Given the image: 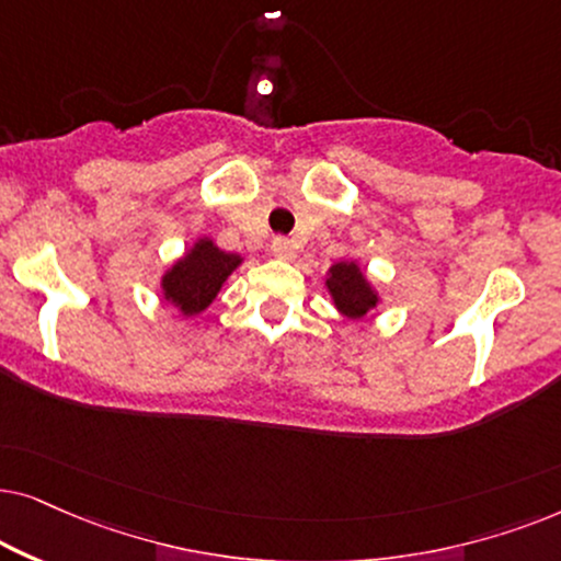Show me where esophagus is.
<instances>
[{"label": "esophagus", "mask_w": 561, "mask_h": 561, "mask_svg": "<svg viewBox=\"0 0 561 561\" xmlns=\"http://www.w3.org/2000/svg\"><path fill=\"white\" fill-rule=\"evenodd\" d=\"M272 253L276 259H285V261L295 259V243L285 236H276L272 241Z\"/></svg>", "instance_id": "34e87169"}]
</instances>
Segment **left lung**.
<instances>
[{
    "mask_svg": "<svg viewBox=\"0 0 561 561\" xmlns=\"http://www.w3.org/2000/svg\"><path fill=\"white\" fill-rule=\"evenodd\" d=\"M328 289H331L335 308H339L346 318H362L377 305V295L371 293L369 282L364 279L362 268L348 261L331 266V276H328Z\"/></svg>",
    "mask_w": 561,
    "mask_h": 561,
    "instance_id": "8db88e82",
    "label": "left lung"
}]
</instances>
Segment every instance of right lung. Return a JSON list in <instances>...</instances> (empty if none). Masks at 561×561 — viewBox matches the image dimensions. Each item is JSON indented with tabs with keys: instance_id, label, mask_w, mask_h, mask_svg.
<instances>
[{
	"instance_id": "add662e5",
	"label": "right lung",
	"mask_w": 561,
	"mask_h": 561,
	"mask_svg": "<svg viewBox=\"0 0 561 561\" xmlns=\"http://www.w3.org/2000/svg\"><path fill=\"white\" fill-rule=\"evenodd\" d=\"M238 264H241L238 253L220 251L213 241L203 238L163 276V295L184 316H197L218 297L222 282Z\"/></svg>"
}]
</instances>
